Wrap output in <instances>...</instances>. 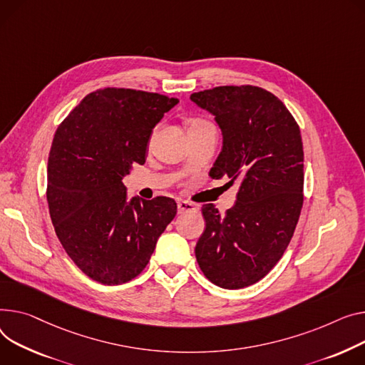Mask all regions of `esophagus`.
I'll use <instances>...</instances> for the list:
<instances>
[{"label": "esophagus", "mask_w": 365, "mask_h": 365, "mask_svg": "<svg viewBox=\"0 0 365 365\" xmlns=\"http://www.w3.org/2000/svg\"><path fill=\"white\" fill-rule=\"evenodd\" d=\"M197 208H195V205L193 204H190V202H187V201H178V212L179 214H185V212H192V211H195Z\"/></svg>", "instance_id": "esophagus-1"}]
</instances>
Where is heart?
<instances>
[{
    "label": "heart",
    "mask_w": 365,
    "mask_h": 365,
    "mask_svg": "<svg viewBox=\"0 0 365 365\" xmlns=\"http://www.w3.org/2000/svg\"><path fill=\"white\" fill-rule=\"evenodd\" d=\"M202 125H210L208 121L205 120H201V118H197V120H192L189 123V128H193V126H202Z\"/></svg>",
    "instance_id": "1"
}]
</instances>
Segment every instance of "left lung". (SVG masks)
<instances>
[{"instance_id":"8db88e82","label":"left lung","mask_w":365,"mask_h":365,"mask_svg":"<svg viewBox=\"0 0 365 365\" xmlns=\"http://www.w3.org/2000/svg\"><path fill=\"white\" fill-rule=\"evenodd\" d=\"M190 100L222 129V153L210 176L239 183L225 215L212 204L202 207L197 261L214 284L240 289L269 273L294 236L304 201L301 130L277 96L258 86H217Z\"/></svg>"}]
</instances>
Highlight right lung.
<instances>
[{
	"label": "right lung",
	"mask_w": 365,
	"mask_h": 365,
	"mask_svg": "<svg viewBox=\"0 0 365 365\" xmlns=\"http://www.w3.org/2000/svg\"><path fill=\"white\" fill-rule=\"evenodd\" d=\"M179 103L123 88L95 91L58 126L48 157L46 200L67 255L92 280L121 284L147 267L173 220L175 200L128 198L123 185L143 164L153 129Z\"/></svg>",
	"instance_id": "1"
}]
</instances>
